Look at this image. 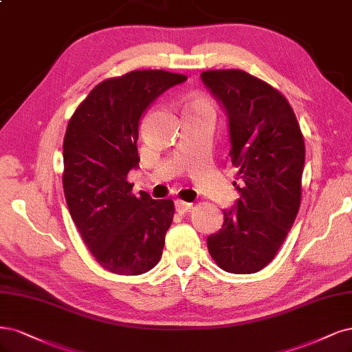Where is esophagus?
Listing matches in <instances>:
<instances>
[{
  "label": "esophagus",
  "mask_w": 352,
  "mask_h": 352,
  "mask_svg": "<svg viewBox=\"0 0 352 352\" xmlns=\"http://www.w3.org/2000/svg\"><path fill=\"white\" fill-rule=\"evenodd\" d=\"M193 205L190 202H185V201H180V199H176L175 201V208L179 214H186L192 210Z\"/></svg>",
  "instance_id": "34e87169"
}]
</instances>
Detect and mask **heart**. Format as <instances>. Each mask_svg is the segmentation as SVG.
I'll list each match as a JSON object with an SVG mask.
<instances>
[{
	"instance_id": "b5f03b06",
	"label": "heart",
	"mask_w": 352,
	"mask_h": 352,
	"mask_svg": "<svg viewBox=\"0 0 352 352\" xmlns=\"http://www.w3.org/2000/svg\"><path fill=\"white\" fill-rule=\"evenodd\" d=\"M202 107H210V103L205 100L204 98H195L192 99L189 106H188V111L189 109H202Z\"/></svg>"
}]
</instances>
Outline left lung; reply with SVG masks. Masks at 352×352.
<instances>
[{
	"instance_id": "1",
	"label": "left lung",
	"mask_w": 352,
	"mask_h": 352,
	"mask_svg": "<svg viewBox=\"0 0 352 352\" xmlns=\"http://www.w3.org/2000/svg\"><path fill=\"white\" fill-rule=\"evenodd\" d=\"M201 80L227 115L240 198L208 236V252L232 274H254L281 248L300 207L305 140L284 96L240 69L204 71Z\"/></svg>"
}]
</instances>
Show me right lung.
I'll return each mask as SVG.
<instances>
[{"label":"right lung","instance_id":"1","mask_svg":"<svg viewBox=\"0 0 352 352\" xmlns=\"http://www.w3.org/2000/svg\"><path fill=\"white\" fill-rule=\"evenodd\" d=\"M186 76L131 71L98 84L71 116L64 138V193L69 214L104 270L140 275L159 263L173 221L172 199H153L126 180L138 168L140 120L150 104Z\"/></svg>","mask_w":352,"mask_h":352}]
</instances>
